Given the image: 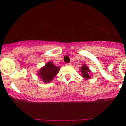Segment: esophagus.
<instances>
[{
  "label": "esophagus",
  "mask_w": 126,
  "mask_h": 126,
  "mask_svg": "<svg viewBox=\"0 0 126 126\" xmlns=\"http://www.w3.org/2000/svg\"><path fill=\"white\" fill-rule=\"evenodd\" d=\"M72 65V63H68V64H66V65Z\"/></svg>",
  "instance_id": "1"
}]
</instances>
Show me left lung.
I'll use <instances>...</instances> for the list:
<instances>
[{"label": "left lung", "instance_id": "8db88e82", "mask_svg": "<svg viewBox=\"0 0 126 126\" xmlns=\"http://www.w3.org/2000/svg\"><path fill=\"white\" fill-rule=\"evenodd\" d=\"M81 73L82 74V77L85 78L86 79H88L91 77L90 76V73H92L89 67L86 65V64H83L81 67Z\"/></svg>", "mask_w": 126, "mask_h": 126}]
</instances>
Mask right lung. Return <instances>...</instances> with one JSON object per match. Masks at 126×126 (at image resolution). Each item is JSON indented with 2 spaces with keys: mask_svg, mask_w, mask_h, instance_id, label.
<instances>
[{
  "mask_svg": "<svg viewBox=\"0 0 126 126\" xmlns=\"http://www.w3.org/2000/svg\"><path fill=\"white\" fill-rule=\"evenodd\" d=\"M60 70L59 67L55 66L52 62H48L40 69L38 73L39 78L45 83H49L57 74Z\"/></svg>",
  "mask_w": 126,
  "mask_h": 126,
  "instance_id": "right-lung-1",
  "label": "right lung"
}]
</instances>
